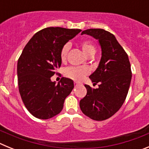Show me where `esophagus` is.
Returning <instances> with one entry per match:
<instances>
[{
	"label": "esophagus",
	"instance_id": "esophagus-1",
	"mask_svg": "<svg viewBox=\"0 0 149 149\" xmlns=\"http://www.w3.org/2000/svg\"><path fill=\"white\" fill-rule=\"evenodd\" d=\"M74 86H75V87H76V86H80V85H81V84H80V83H78V82H76V81H75V82L74 83Z\"/></svg>",
	"mask_w": 149,
	"mask_h": 149
}]
</instances>
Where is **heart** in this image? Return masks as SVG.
Segmentation results:
<instances>
[{"label": "heart", "instance_id": "obj_1", "mask_svg": "<svg viewBox=\"0 0 149 149\" xmlns=\"http://www.w3.org/2000/svg\"><path fill=\"white\" fill-rule=\"evenodd\" d=\"M81 47L84 53L86 56H93L95 54L96 48L93 43L89 41H83L81 42ZM70 48V45L67 43L64 45L60 51V58L62 60L66 59L67 54ZM89 73L88 68L85 67H69L65 70V74L69 78L74 81H81L84 76Z\"/></svg>", "mask_w": 149, "mask_h": 149}]
</instances>
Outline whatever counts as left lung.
<instances>
[{
    "instance_id": "1",
    "label": "left lung",
    "mask_w": 149,
    "mask_h": 149,
    "mask_svg": "<svg viewBox=\"0 0 149 149\" xmlns=\"http://www.w3.org/2000/svg\"><path fill=\"white\" fill-rule=\"evenodd\" d=\"M83 34L98 41L101 57L98 68L89 76L92 82L99 84L98 88L85 84L87 93L80 101V107L90 119L103 121L113 116L125 100L132 77L131 64L113 34L103 29H88Z\"/></svg>"
}]
</instances>
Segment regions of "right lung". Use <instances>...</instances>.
I'll list each match as a JSON object with an SVG mask.
<instances>
[{
  "label": "right lung",
  "instance_id": "add662e5",
  "mask_svg": "<svg viewBox=\"0 0 149 149\" xmlns=\"http://www.w3.org/2000/svg\"><path fill=\"white\" fill-rule=\"evenodd\" d=\"M81 31L47 27L34 34L24 48L17 65L18 89L26 108L36 118L51 119L63 110L74 82L63 77L56 84L51 77L61 65L63 46Z\"/></svg>",
  "mask_w": 149,
  "mask_h": 149
}]
</instances>
